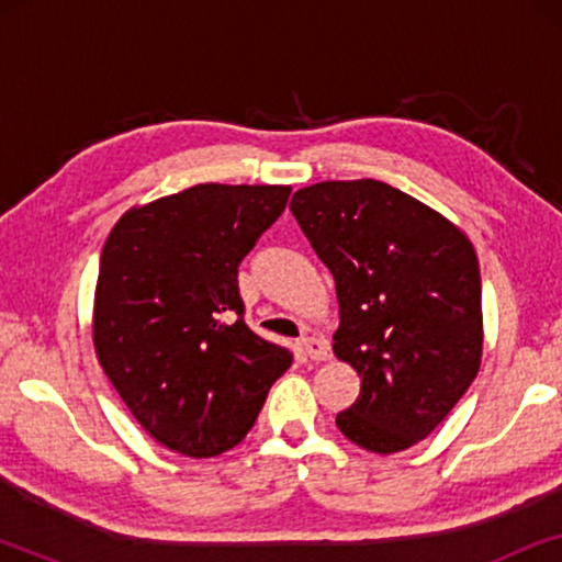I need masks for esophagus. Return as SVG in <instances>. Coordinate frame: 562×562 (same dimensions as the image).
Returning a JSON list of instances; mask_svg holds the SVG:
<instances>
[{
    "label": "esophagus",
    "instance_id": "34e87169",
    "mask_svg": "<svg viewBox=\"0 0 562 562\" xmlns=\"http://www.w3.org/2000/svg\"><path fill=\"white\" fill-rule=\"evenodd\" d=\"M299 348H302L304 356L312 360H327L329 356V345L322 340V337H302V340H299Z\"/></svg>",
    "mask_w": 562,
    "mask_h": 562
}]
</instances>
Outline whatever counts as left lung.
<instances>
[{"label": "left lung", "instance_id": "left-lung-1", "mask_svg": "<svg viewBox=\"0 0 562 562\" xmlns=\"http://www.w3.org/2000/svg\"><path fill=\"white\" fill-rule=\"evenodd\" d=\"M291 214L335 279V356L360 375L337 414L358 448L389 456L432 432L481 368L479 258L460 227L383 181L299 189Z\"/></svg>", "mask_w": 562, "mask_h": 562}]
</instances>
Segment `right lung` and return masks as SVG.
<instances>
[{"label": "right lung", "mask_w": 562, "mask_h": 562, "mask_svg": "<svg viewBox=\"0 0 562 562\" xmlns=\"http://www.w3.org/2000/svg\"><path fill=\"white\" fill-rule=\"evenodd\" d=\"M291 187L196 183L133 206L106 237L94 350L145 432L187 458L235 448L291 352L245 325L237 266Z\"/></svg>", "instance_id": "right-lung-1"}]
</instances>
